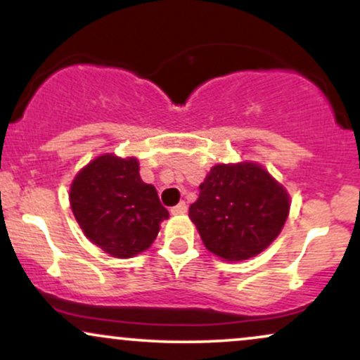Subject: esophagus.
Instances as JSON below:
<instances>
[{"label": "esophagus", "mask_w": 360, "mask_h": 360, "mask_svg": "<svg viewBox=\"0 0 360 360\" xmlns=\"http://www.w3.org/2000/svg\"><path fill=\"white\" fill-rule=\"evenodd\" d=\"M186 212H188V205H186L184 201H181L179 205L172 206V208H171V213H172V214H183V213H186Z\"/></svg>", "instance_id": "34e87169"}]
</instances>
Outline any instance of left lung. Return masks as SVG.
<instances>
[{
    "instance_id": "1",
    "label": "left lung",
    "mask_w": 360,
    "mask_h": 360,
    "mask_svg": "<svg viewBox=\"0 0 360 360\" xmlns=\"http://www.w3.org/2000/svg\"><path fill=\"white\" fill-rule=\"evenodd\" d=\"M289 196L257 164H218L189 206L205 247L225 260H245L271 245L284 226Z\"/></svg>"
}]
</instances>
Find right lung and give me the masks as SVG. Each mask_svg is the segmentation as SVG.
<instances>
[{"label": "right lung", "mask_w": 360, "mask_h": 360, "mask_svg": "<svg viewBox=\"0 0 360 360\" xmlns=\"http://www.w3.org/2000/svg\"><path fill=\"white\" fill-rule=\"evenodd\" d=\"M69 201L86 237L120 259L147 250L169 217L154 186L140 179L134 157L94 159L76 176Z\"/></svg>", "instance_id": "1"}]
</instances>
